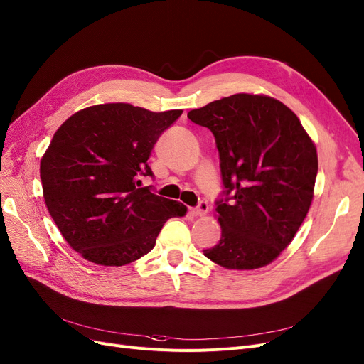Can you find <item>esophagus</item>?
I'll return each instance as SVG.
<instances>
[{
	"instance_id": "34e87169",
	"label": "esophagus",
	"mask_w": 364,
	"mask_h": 364,
	"mask_svg": "<svg viewBox=\"0 0 364 364\" xmlns=\"http://www.w3.org/2000/svg\"><path fill=\"white\" fill-rule=\"evenodd\" d=\"M191 212H193L196 216H205V215L209 212V205H208V201L201 200V201L198 203V206H197V208H194V209H191Z\"/></svg>"
}]
</instances>
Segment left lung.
Wrapping results in <instances>:
<instances>
[{
  "instance_id": "left-lung-1",
  "label": "left lung",
  "mask_w": 364,
  "mask_h": 364,
  "mask_svg": "<svg viewBox=\"0 0 364 364\" xmlns=\"http://www.w3.org/2000/svg\"><path fill=\"white\" fill-rule=\"evenodd\" d=\"M188 118L213 133L227 196L216 201L221 239L203 254L225 269L270 264L309 212L315 143L296 113L269 95L224 97Z\"/></svg>"
}]
</instances>
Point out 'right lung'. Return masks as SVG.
Segmentation results:
<instances>
[{"mask_svg":"<svg viewBox=\"0 0 364 364\" xmlns=\"http://www.w3.org/2000/svg\"><path fill=\"white\" fill-rule=\"evenodd\" d=\"M182 110L128 103L82 109L56 129L40 161L43 197L63 237L85 259L125 266L146 255L182 203L152 194L141 176L154 144Z\"/></svg>","mask_w":364,"mask_h":364,"instance_id":"1","label":"right lung"}]
</instances>
